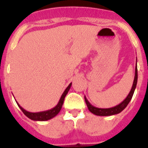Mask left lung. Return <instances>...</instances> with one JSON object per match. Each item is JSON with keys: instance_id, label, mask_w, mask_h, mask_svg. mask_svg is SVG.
Listing matches in <instances>:
<instances>
[{"instance_id": "left-lung-1", "label": "left lung", "mask_w": 148, "mask_h": 148, "mask_svg": "<svg viewBox=\"0 0 148 148\" xmlns=\"http://www.w3.org/2000/svg\"><path fill=\"white\" fill-rule=\"evenodd\" d=\"M137 81H138V69L137 67L135 68V79H134V82H133L132 87L131 91L129 92V95L127 96L126 98L119 103V105H117L116 107H112V108H107V109H101V108H97V107H94L91 103H89L86 97H85V103L87 104V107L88 108L89 111L91 112L92 113L95 114L97 116H111V115H115L117 113H119L120 112L125 109V107H127V105L129 104V103L131 101L132 97L133 96L135 89L136 88V85H137Z\"/></svg>"}]
</instances>
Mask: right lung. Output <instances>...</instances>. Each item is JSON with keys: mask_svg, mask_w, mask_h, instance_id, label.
Instances as JSON below:
<instances>
[{"mask_svg": "<svg viewBox=\"0 0 148 148\" xmlns=\"http://www.w3.org/2000/svg\"><path fill=\"white\" fill-rule=\"evenodd\" d=\"M72 83H70L69 85V86L66 88V90L64 91L63 94L61 96L60 99L59 103H57V105L55 107H53V109L49 110L47 111H43V112H38V113H30V112H28V111L25 110L23 109V107H21L19 105V103H17L18 106L19 107V108L21 109V110L23 111V113L25 114L27 117H29V119H31L32 120L35 121H45L48 120L50 119H52L53 117H54L55 116H57L59 112L60 111L61 108H62V106H63V101H64V98H65L66 95H67L68 91H69V88L71 87Z\"/></svg>", "mask_w": 148, "mask_h": 148, "instance_id": "add662e5", "label": "right lung"}]
</instances>
